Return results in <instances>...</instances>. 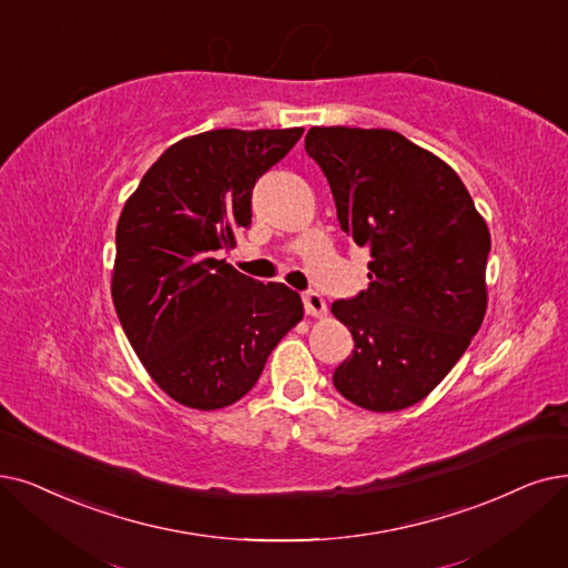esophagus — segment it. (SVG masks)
<instances>
[{
    "label": "esophagus",
    "mask_w": 568,
    "mask_h": 568,
    "mask_svg": "<svg viewBox=\"0 0 568 568\" xmlns=\"http://www.w3.org/2000/svg\"><path fill=\"white\" fill-rule=\"evenodd\" d=\"M303 303H305V312L310 316H324L326 314V301L320 296L316 291H305L303 293Z\"/></svg>",
    "instance_id": "esophagus-1"
}]
</instances>
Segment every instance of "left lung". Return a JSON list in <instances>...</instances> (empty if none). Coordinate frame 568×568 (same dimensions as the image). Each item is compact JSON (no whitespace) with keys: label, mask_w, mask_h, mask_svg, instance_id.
<instances>
[{"label":"left lung","mask_w":568,"mask_h":568,"mask_svg":"<svg viewBox=\"0 0 568 568\" xmlns=\"http://www.w3.org/2000/svg\"><path fill=\"white\" fill-rule=\"evenodd\" d=\"M339 229L368 246V288L331 312L354 337L333 373L358 407L394 413L434 392L478 333L489 231L459 174L394 130L312 128Z\"/></svg>","instance_id":"obj_1"}]
</instances>
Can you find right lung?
<instances>
[{
	"mask_svg": "<svg viewBox=\"0 0 568 568\" xmlns=\"http://www.w3.org/2000/svg\"><path fill=\"white\" fill-rule=\"evenodd\" d=\"M301 134L303 128L193 134L158 158L121 212L113 307L153 382L181 405L219 410L240 400L303 320L296 291L216 258L252 225L256 181Z\"/></svg>",
	"mask_w": 568,
	"mask_h": 568,
	"instance_id": "1",
	"label": "right lung"
}]
</instances>
